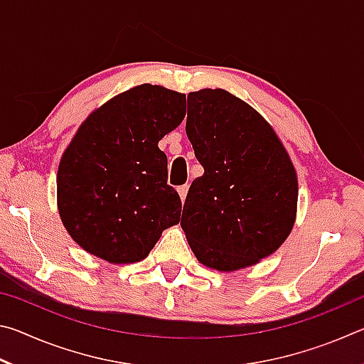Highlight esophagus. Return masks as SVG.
<instances>
[{
    "label": "esophagus",
    "instance_id": "1",
    "mask_svg": "<svg viewBox=\"0 0 364 364\" xmlns=\"http://www.w3.org/2000/svg\"><path fill=\"white\" fill-rule=\"evenodd\" d=\"M188 189H189V186H188V184H183V186H180V188H178V194H180V197H181V200H184V199H186V196H188Z\"/></svg>",
    "mask_w": 364,
    "mask_h": 364
}]
</instances>
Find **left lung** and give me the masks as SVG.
Returning a JSON list of instances; mask_svg holds the SVG:
<instances>
[{"instance_id":"1","label":"left lung","mask_w":364,"mask_h":364,"mask_svg":"<svg viewBox=\"0 0 364 364\" xmlns=\"http://www.w3.org/2000/svg\"><path fill=\"white\" fill-rule=\"evenodd\" d=\"M186 134L204 167L183 207L191 250L225 273L257 264L281 247L297 217V171L284 144L254 107L221 88L188 95Z\"/></svg>"}]
</instances>
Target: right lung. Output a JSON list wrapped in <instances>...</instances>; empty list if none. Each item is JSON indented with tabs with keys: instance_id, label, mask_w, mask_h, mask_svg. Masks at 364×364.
<instances>
[{
	"instance_id": "add662e5",
	"label": "right lung",
	"mask_w": 364,
	"mask_h": 364,
	"mask_svg": "<svg viewBox=\"0 0 364 364\" xmlns=\"http://www.w3.org/2000/svg\"><path fill=\"white\" fill-rule=\"evenodd\" d=\"M184 115L186 95L144 83L80 125L56 183L60 220L83 250L115 264L141 262L178 225L181 199L167 184V156L157 144Z\"/></svg>"
}]
</instances>
